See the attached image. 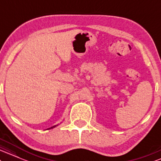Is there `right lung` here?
Listing matches in <instances>:
<instances>
[{"label":"right lung","instance_id":"1","mask_svg":"<svg viewBox=\"0 0 161 161\" xmlns=\"http://www.w3.org/2000/svg\"><path fill=\"white\" fill-rule=\"evenodd\" d=\"M56 126H58V125H55V126H52V127H50V128H48V129H47V130H50V129H53V128L56 127Z\"/></svg>","mask_w":161,"mask_h":161}]
</instances>
